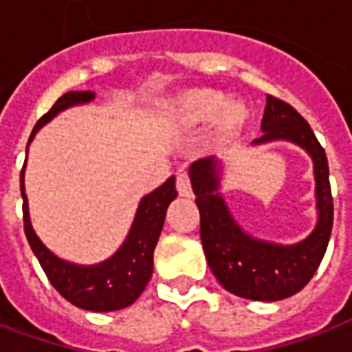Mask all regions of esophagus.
<instances>
[{"instance_id": "34e87169", "label": "esophagus", "mask_w": 352, "mask_h": 352, "mask_svg": "<svg viewBox=\"0 0 352 352\" xmlns=\"http://www.w3.org/2000/svg\"><path fill=\"white\" fill-rule=\"evenodd\" d=\"M176 189L179 197H191V179L186 173L176 174Z\"/></svg>"}]
</instances>
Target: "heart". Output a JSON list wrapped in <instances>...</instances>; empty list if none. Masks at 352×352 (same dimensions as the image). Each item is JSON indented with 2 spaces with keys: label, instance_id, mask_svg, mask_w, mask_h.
Segmentation results:
<instances>
[{
  "label": "heart",
  "instance_id": "obj_1",
  "mask_svg": "<svg viewBox=\"0 0 352 352\" xmlns=\"http://www.w3.org/2000/svg\"><path fill=\"white\" fill-rule=\"evenodd\" d=\"M168 116L184 129L201 127L215 118V137L229 138L242 129L248 110L242 102H225V95L217 89L197 88L179 94L168 104Z\"/></svg>",
  "mask_w": 352,
  "mask_h": 352
}]
</instances>
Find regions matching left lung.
I'll use <instances>...</instances> for the list:
<instances>
[{"mask_svg": "<svg viewBox=\"0 0 352 352\" xmlns=\"http://www.w3.org/2000/svg\"><path fill=\"white\" fill-rule=\"evenodd\" d=\"M263 131L264 135L255 140V144L283 138L311 153L317 179L319 223L304 242L283 248L258 242L242 232L217 195L219 176L214 157L193 163L189 173L197 195L195 202L201 214L202 248L217 281L240 298L276 302L302 291L319 268L332 232L334 199L330 191L324 148L298 110L279 97L266 95Z\"/></svg>", "mask_w": 352, "mask_h": 352, "instance_id": "1", "label": "left lung"}]
</instances>
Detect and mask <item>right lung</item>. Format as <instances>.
<instances>
[{"instance_id":"right-lung-1","label":"right lung","mask_w":352,"mask_h":352,"mask_svg":"<svg viewBox=\"0 0 352 352\" xmlns=\"http://www.w3.org/2000/svg\"><path fill=\"white\" fill-rule=\"evenodd\" d=\"M94 99L91 91H69L54 102V107L41 118L33 127L32 138L35 133L52 120L60 110L88 102ZM25 165V163H24ZM174 176L168 178L153 193L146 195L140 201L137 217L131 227V232L114 257L95 266H76L58 258L41 243L33 232L30 215H28V199L24 193V166L20 173V191H22V212H24V232L32 251L45 270L46 278L56 291L73 306L88 309V311H116L131 306L144 291L153 272V250L159 240L163 223H165L166 208L176 199Z\"/></svg>"}]
</instances>
